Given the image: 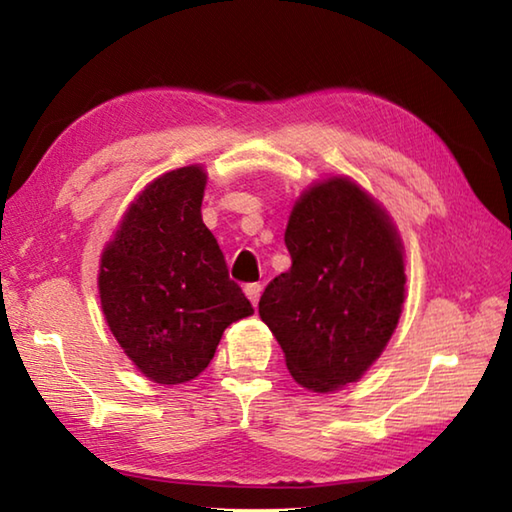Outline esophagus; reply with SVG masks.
<instances>
[{
	"label": "esophagus",
	"mask_w": 512,
	"mask_h": 512,
	"mask_svg": "<svg viewBox=\"0 0 512 512\" xmlns=\"http://www.w3.org/2000/svg\"><path fill=\"white\" fill-rule=\"evenodd\" d=\"M244 291H246V296H248V300L253 302V307H257V302H259V296H262V284L259 282H250V284H246L244 287Z\"/></svg>",
	"instance_id": "obj_1"
}]
</instances>
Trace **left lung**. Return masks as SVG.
<instances>
[{"label":"left lung","instance_id":"left-lung-1","mask_svg":"<svg viewBox=\"0 0 512 512\" xmlns=\"http://www.w3.org/2000/svg\"><path fill=\"white\" fill-rule=\"evenodd\" d=\"M291 268L259 300L300 386L316 393L357 381L386 348L402 314L404 257L397 232L348 178L300 196L284 232Z\"/></svg>","mask_w":512,"mask_h":512}]
</instances>
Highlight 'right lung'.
I'll return each instance as SVG.
<instances>
[{"label":"right lung","mask_w":512,"mask_h":512,"mask_svg":"<svg viewBox=\"0 0 512 512\" xmlns=\"http://www.w3.org/2000/svg\"><path fill=\"white\" fill-rule=\"evenodd\" d=\"M203 189L201 167L153 180L101 257L99 293L110 332L158 384L201 375L223 329L255 311L203 223Z\"/></svg>","instance_id":"add662e5"}]
</instances>
